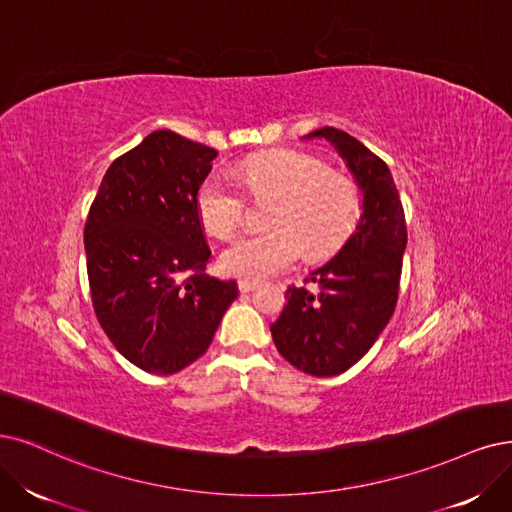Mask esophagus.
Instances as JSON below:
<instances>
[{
	"label": "esophagus",
	"mask_w": 512,
	"mask_h": 512,
	"mask_svg": "<svg viewBox=\"0 0 512 512\" xmlns=\"http://www.w3.org/2000/svg\"><path fill=\"white\" fill-rule=\"evenodd\" d=\"M257 287H259V282H255V280H240V282H238L240 293H251V291H255Z\"/></svg>",
	"instance_id": "34e87169"
}]
</instances>
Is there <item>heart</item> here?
<instances>
[{
  "mask_svg": "<svg viewBox=\"0 0 512 512\" xmlns=\"http://www.w3.org/2000/svg\"><path fill=\"white\" fill-rule=\"evenodd\" d=\"M238 177L255 202H272V232L244 236L221 253L225 274L263 280L291 268L299 251L318 259L333 251L361 213L356 183L308 151L270 149L253 154L238 166ZM204 230L219 240L238 234L246 215L242 189L221 173L208 175L196 196Z\"/></svg>",
  "mask_w": 512,
  "mask_h": 512,
  "instance_id": "1",
  "label": "heart"
}]
</instances>
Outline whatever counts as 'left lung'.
<instances>
[{
    "mask_svg": "<svg viewBox=\"0 0 512 512\" xmlns=\"http://www.w3.org/2000/svg\"><path fill=\"white\" fill-rule=\"evenodd\" d=\"M308 137H325L339 151L363 192V215L339 253L316 268L308 287H289L272 329L278 352L316 377L348 371L380 337L399 299L407 225L399 189L386 162L333 126Z\"/></svg>",
    "mask_w": 512,
    "mask_h": 512,
    "instance_id": "left-lung-1",
    "label": "left lung"
}]
</instances>
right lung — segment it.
Instances as JSON below:
<instances>
[{"mask_svg": "<svg viewBox=\"0 0 512 512\" xmlns=\"http://www.w3.org/2000/svg\"><path fill=\"white\" fill-rule=\"evenodd\" d=\"M217 151L156 130L113 160L84 227L92 308L116 350L147 373L192 365L213 342L236 280L211 259L196 208Z\"/></svg>", "mask_w": 512, "mask_h": 512, "instance_id": "1", "label": "right lung"}]
</instances>
